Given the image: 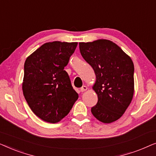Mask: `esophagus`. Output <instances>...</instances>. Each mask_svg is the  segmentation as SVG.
<instances>
[{"mask_svg": "<svg viewBox=\"0 0 156 156\" xmlns=\"http://www.w3.org/2000/svg\"><path fill=\"white\" fill-rule=\"evenodd\" d=\"M87 86H83L82 88L80 89V91H82V92H84V91H87Z\"/></svg>", "mask_w": 156, "mask_h": 156, "instance_id": "esophagus-1", "label": "esophagus"}]
</instances>
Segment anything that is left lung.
Segmentation results:
<instances>
[{
	"label": "left lung",
	"instance_id": "1",
	"mask_svg": "<svg viewBox=\"0 0 156 156\" xmlns=\"http://www.w3.org/2000/svg\"><path fill=\"white\" fill-rule=\"evenodd\" d=\"M81 55L96 74L92 88L98 102L91 113L98 120L110 123L120 119L134 93V65L120 47L108 40L80 42Z\"/></svg>",
	"mask_w": 156,
	"mask_h": 156
}]
</instances>
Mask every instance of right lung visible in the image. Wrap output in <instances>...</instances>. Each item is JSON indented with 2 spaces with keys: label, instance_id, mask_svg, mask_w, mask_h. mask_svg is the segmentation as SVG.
Masks as SVG:
<instances>
[{
  "label": "right lung",
  "instance_id": "1",
  "mask_svg": "<svg viewBox=\"0 0 156 156\" xmlns=\"http://www.w3.org/2000/svg\"><path fill=\"white\" fill-rule=\"evenodd\" d=\"M76 46L77 42H47L25 62L23 95L34 114L46 122L60 121L78 99L64 70Z\"/></svg>",
  "mask_w": 156,
  "mask_h": 156
}]
</instances>
